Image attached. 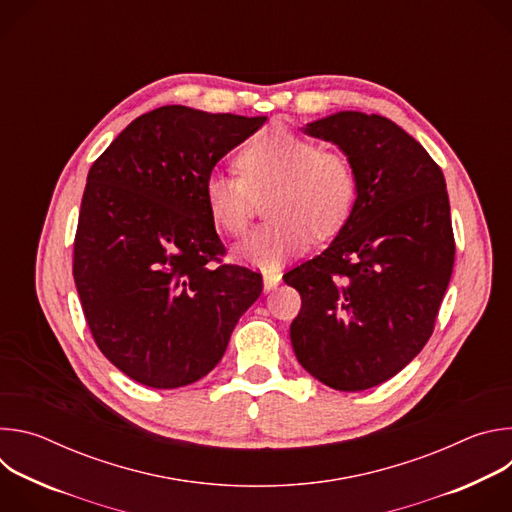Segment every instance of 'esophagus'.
Returning <instances> with one entry per match:
<instances>
[{"label": "esophagus", "instance_id": "obj_1", "mask_svg": "<svg viewBox=\"0 0 512 512\" xmlns=\"http://www.w3.org/2000/svg\"><path fill=\"white\" fill-rule=\"evenodd\" d=\"M281 281V271L279 269H269V271H263V287L265 291H271L279 285Z\"/></svg>", "mask_w": 512, "mask_h": 512}]
</instances>
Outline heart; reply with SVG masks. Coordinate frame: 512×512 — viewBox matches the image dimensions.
Returning a JSON list of instances; mask_svg holds the SVG:
<instances>
[{"label":"heart","instance_id":"b5f03b06","mask_svg":"<svg viewBox=\"0 0 512 512\" xmlns=\"http://www.w3.org/2000/svg\"><path fill=\"white\" fill-rule=\"evenodd\" d=\"M237 166L241 178L221 170L208 174L204 202L218 229L243 235L255 198L271 190L265 202L271 218L233 249L251 267L279 269L289 257L306 251L316 235L336 233L352 210L356 176L350 162L285 127L257 133L241 150Z\"/></svg>","mask_w":512,"mask_h":512}]
</instances>
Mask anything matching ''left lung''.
<instances>
[{"mask_svg": "<svg viewBox=\"0 0 512 512\" xmlns=\"http://www.w3.org/2000/svg\"><path fill=\"white\" fill-rule=\"evenodd\" d=\"M302 131L346 156L356 198L328 249L283 275L302 296L289 338L314 379L364 391L407 367L433 332L456 251L446 180L387 117L338 111Z\"/></svg>", "mask_w": 512, "mask_h": 512, "instance_id": "obj_1", "label": "left lung"}]
</instances>
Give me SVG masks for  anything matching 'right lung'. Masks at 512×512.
Returning a JSON list of instances; mask_svg holds the SVG:
<instances>
[{"label":"right lung","instance_id":"add662e5","mask_svg":"<svg viewBox=\"0 0 512 512\" xmlns=\"http://www.w3.org/2000/svg\"><path fill=\"white\" fill-rule=\"evenodd\" d=\"M265 119L166 105L131 121L89 170L72 273L99 350L145 387L206 377L261 296L259 273L212 265L225 245L204 182Z\"/></svg>","mask_w":512,"mask_h":512}]
</instances>
